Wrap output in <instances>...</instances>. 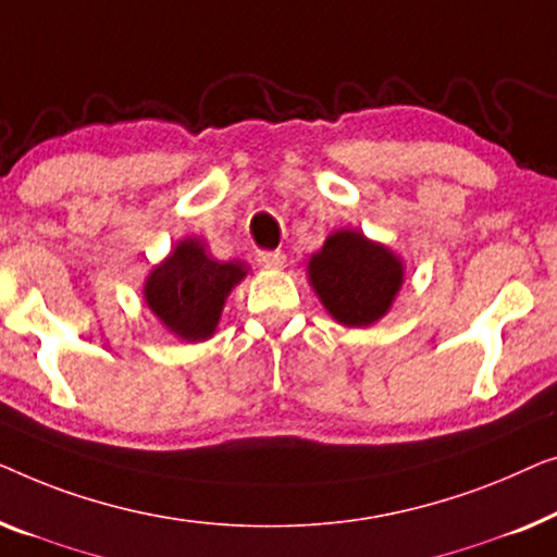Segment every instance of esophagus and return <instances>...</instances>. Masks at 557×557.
I'll return each mask as SVG.
<instances>
[{"label": "esophagus", "mask_w": 557, "mask_h": 557, "mask_svg": "<svg viewBox=\"0 0 557 557\" xmlns=\"http://www.w3.org/2000/svg\"><path fill=\"white\" fill-rule=\"evenodd\" d=\"M257 262H260L262 268H268V270H282V268H285L287 257L282 252H260V255H257Z\"/></svg>", "instance_id": "obj_1"}]
</instances>
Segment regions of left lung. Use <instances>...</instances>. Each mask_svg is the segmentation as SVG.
Returning <instances> with one entry per match:
<instances>
[{
    "label": "left lung",
    "instance_id": "left-lung-1",
    "mask_svg": "<svg viewBox=\"0 0 557 557\" xmlns=\"http://www.w3.org/2000/svg\"><path fill=\"white\" fill-rule=\"evenodd\" d=\"M310 282L343 325H371L391 308L404 268L386 247L358 232H335L310 260Z\"/></svg>",
    "mask_w": 557,
    "mask_h": 557
}]
</instances>
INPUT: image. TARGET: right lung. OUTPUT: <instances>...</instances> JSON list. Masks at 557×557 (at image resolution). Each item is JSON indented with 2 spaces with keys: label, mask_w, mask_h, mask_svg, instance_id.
Wrapping results in <instances>:
<instances>
[{
  "label": "right lung",
  "mask_w": 557,
  "mask_h": 557,
  "mask_svg": "<svg viewBox=\"0 0 557 557\" xmlns=\"http://www.w3.org/2000/svg\"><path fill=\"white\" fill-rule=\"evenodd\" d=\"M247 275L239 260L216 262L201 242L186 239L146 282V300L184 341H207L222 315L224 297Z\"/></svg>",
  "instance_id": "1"
}]
</instances>
